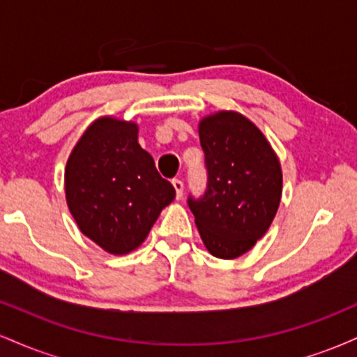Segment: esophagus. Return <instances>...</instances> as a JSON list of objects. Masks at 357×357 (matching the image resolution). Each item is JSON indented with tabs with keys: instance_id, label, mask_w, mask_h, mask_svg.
Returning a JSON list of instances; mask_svg holds the SVG:
<instances>
[{
	"instance_id": "esophagus-1",
	"label": "esophagus",
	"mask_w": 357,
	"mask_h": 357,
	"mask_svg": "<svg viewBox=\"0 0 357 357\" xmlns=\"http://www.w3.org/2000/svg\"><path fill=\"white\" fill-rule=\"evenodd\" d=\"M171 183H173V186H174V190H176V198L181 199V196H183V190H184V184H183V181H181V179L176 178V179H173V181H171Z\"/></svg>"
}]
</instances>
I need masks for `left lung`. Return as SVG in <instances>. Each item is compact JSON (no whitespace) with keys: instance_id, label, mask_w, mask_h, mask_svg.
Instances as JSON below:
<instances>
[{"instance_id":"left-lung-1","label":"left lung","mask_w":357,"mask_h":357,"mask_svg":"<svg viewBox=\"0 0 357 357\" xmlns=\"http://www.w3.org/2000/svg\"><path fill=\"white\" fill-rule=\"evenodd\" d=\"M206 190L188 196L204 247L231 260L268 230L282 196V169L255 124L238 112H218L199 122Z\"/></svg>"}]
</instances>
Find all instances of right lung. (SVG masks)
<instances>
[{
  "label": "right lung",
  "instance_id": "add662e5",
  "mask_svg": "<svg viewBox=\"0 0 357 357\" xmlns=\"http://www.w3.org/2000/svg\"><path fill=\"white\" fill-rule=\"evenodd\" d=\"M65 192L80 231L105 252H132L176 191L137 142L134 122L97 119L73 147Z\"/></svg>",
  "mask_w": 357,
  "mask_h": 357
}]
</instances>
